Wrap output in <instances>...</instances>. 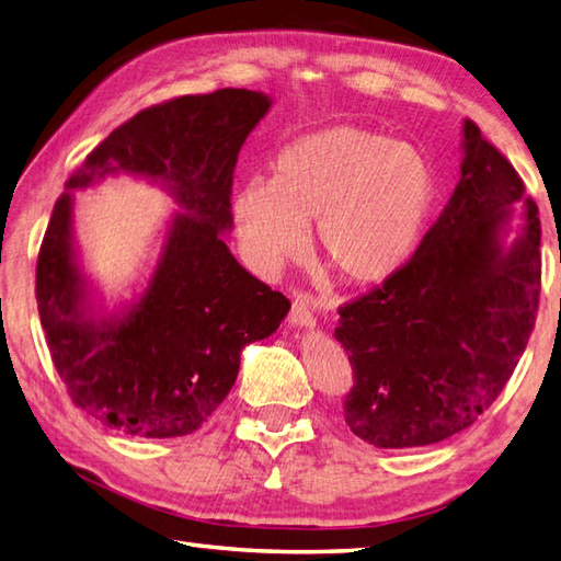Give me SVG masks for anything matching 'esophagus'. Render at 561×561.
<instances>
[{
  "label": "esophagus",
  "mask_w": 561,
  "mask_h": 561,
  "mask_svg": "<svg viewBox=\"0 0 561 561\" xmlns=\"http://www.w3.org/2000/svg\"><path fill=\"white\" fill-rule=\"evenodd\" d=\"M289 323L294 328H313L316 325V313H313V299L306 294H299L291 304L289 311Z\"/></svg>",
  "instance_id": "obj_1"
}]
</instances>
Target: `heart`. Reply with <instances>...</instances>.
Masks as SVG:
<instances>
[{"instance_id": "b5f03b06", "label": "heart", "mask_w": 561, "mask_h": 561, "mask_svg": "<svg viewBox=\"0 0 561 561\" xmlns=\"http://www.w3.org/2000/svg\"><path fill=\"white\" fill-rule=\"evenodd\" d=\"M436 199V175L422 151L371 129L337 125L294 141L272 181L250 178L233 217L248 257L279 270L306 248L344 284H380L420 245Z\"/></svg>"}]
</instances>
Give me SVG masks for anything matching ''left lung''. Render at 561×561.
<instances>
[{"instance_id":"obj_1","label":"left lung","mask_w":561,"mask_h":561,"mask_svg":"<svg viewBox=\"0 0 561 561\" xmlns=\"http://www.w3.org/2000/svg\"><path fill=\"white\" fill-rule=\"evenodd\" d=\"M460 149V181L412 260L340 308L335 340L354 368L344 422L376 448L438 444L472 426L535 325L538 205L472 121Z\"/></svg>"}]
</instances>
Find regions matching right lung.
Instances as JSON below:
<instances>
[{"instance_id":"right-lung-1","label":"right lung","mask_w":561,"mask_h":561,"mask_svg":"<svg viewBox=\"0 0 561 561\" xmlns=\"http://www.w3.org/2000/svg\"><path fill=\"white\" fill-rule=\"evenodd\" d=\"M270 108L248 89L153 105L113 129L57 199L35 267L41 323L71 400L117 434H193L229 396L243 350L289 313L224 241L238 151ZM108 174L159 184L179 207L150 277L117 307L82 270L73 236V193Z\"/></svg>"}]
</instances>
